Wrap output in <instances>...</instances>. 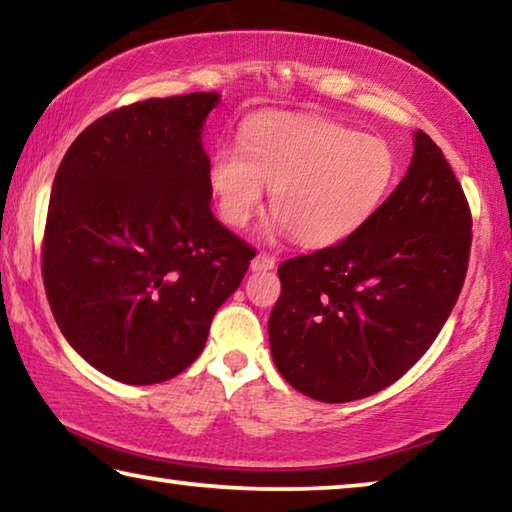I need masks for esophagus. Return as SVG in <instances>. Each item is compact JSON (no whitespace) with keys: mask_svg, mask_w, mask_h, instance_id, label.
Here are the masks:
<instances>
[{"mask_svg":"<svg viewBox=\"0 0 512 512\" xmlns=\"http://www.w3.org/2000/svg\"><path fill=\"white\" fill-rule=\"evenodd\" d=\"M273 268H275V257L266 255V253H259L257 257H253V262H250V271L253 273L273 271Z\"/></svg>","mask_w":512,"mask_h":512,"instance_id":"34e87169","label":"esophagus"}]
</instances>
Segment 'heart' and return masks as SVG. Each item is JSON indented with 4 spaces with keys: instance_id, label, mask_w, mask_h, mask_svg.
Segmentation results:
<instances>
[{
    "instance_id": "b5f03b06",
    "label": "heart",
    "mask_w": 512,
    "mask_h": 512,
    "mask_svg": "<svg viewBox=\"0 0 512 512\" xmlns=\"http://www.w3.org/2000/svg\"><path fill=\"white\" fill-rule=\"evenodd\" d=\"M397 155L384 137L339 121L266 115L244 128L241 146L221 144L207 185L221 219L246 228L273 187L275 228L305 246L336 244L357 232L391 194Z\"/></svg>"
}]
</instances>
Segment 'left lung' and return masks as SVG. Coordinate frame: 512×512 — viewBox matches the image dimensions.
Masks as SVG:
<instances>
[{"mask_svg": "<svg viewBox=\"0 0 512 512\" xmlns=\"http://www.w3.org/2000/svg\"><path fill=\"white\" fill-rule=\"evenodd\" d=\"M413 146L402 183L357 232L277 268L273 361L318 402L361 400L400 379L463 289L470 205L436 142L418 131Z\"/></svg>", "mask_w": 512, "mask_h": 512, "instance_id": "1", "label": "left lung"}]
</instances>
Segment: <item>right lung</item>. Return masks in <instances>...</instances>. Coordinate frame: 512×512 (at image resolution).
I'll use <instances>...</instances> for the list:
<instances>
[{"instance_id": "right-lung-1", "label": "right lung", "mask_w": 512, "mask_h": 512, "mask_svg": "<svg viewBox=\"0 0 512 512\" xmlns=\"http://www.w3.org/2000/svg\"><path fill=\"white\" fill-rule=\"evenodd\" d=\"M216 92L117 108L69 146L51 187L42 280L60 332L121 384L192 366L255 250L214 219L203 121Z\"/></svg>"}]
</instances>
